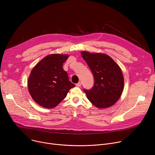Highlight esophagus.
Returning <instances> with one entry per match:
<instances>
[{"label": "esophagus", "mask_w": 155, "mask_h": 155, "mask_svg": "<svg viewBox=\"0 0 155 155\" xmlns=\"http://www.w3.org/2000/svg\"><path fill=\"white\" fill-rule=\"evenodd\" d=\"M81 85H82V84H81V82H78V84H76V86L78 87H80Z\"/></svg>", "instance_id": "esophagus-1"}]
</instances>
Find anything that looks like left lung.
<instances>
[{
    "label": "left lung",
    "mask_w": 155,
    "mask_h": 155,
    "mask_svg": "<svg viewBox=\"0 0 155 155\" xmlns=\"http://www.w3.org/2000/svg\"><path fill=\"white\" fill-rule=\"evenodd\" d=\"M81 54L91 70L95 81L91 90H84L87 99L99 109L111 107L123 91L124 80L120 68L106 54L84 51Z\"/></svg>",
    "instance_id": "8db88e82"
}]
</instances>
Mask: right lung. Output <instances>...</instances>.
<instances>
[{"label": "right lung", "mask_w": 155, "mask_h": 155, "mask_svg": "<svg viewBox=\"0 0 155 155\" xmlns=\"http://www.w3.org/2000/svg\"><path fill=\"white\" fill-rule=\"evenodd\" d=\"M68 57V54H49L32 68L28 80V91L40 106L47 109L56 107L75 87L63 69V64Z\"/></svg>", "instance_id": "add662e5"}]
</instances>
